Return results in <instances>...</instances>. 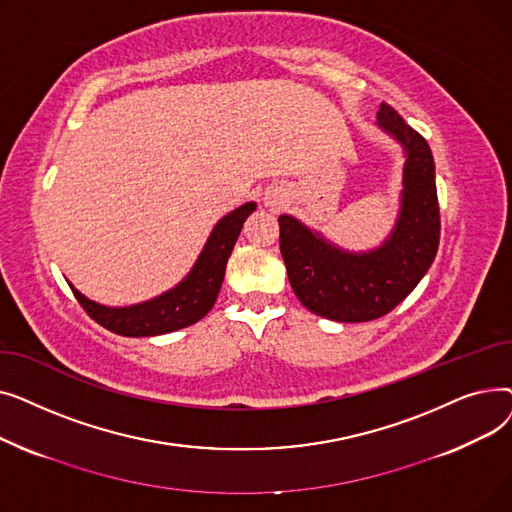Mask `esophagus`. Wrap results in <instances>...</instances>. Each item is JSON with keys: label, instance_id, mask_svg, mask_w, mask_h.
I'll return each mask as SVG.
<instances>
[{"label": "esophagus", "instance_id": "obj_1", "mask_svg": "<svg viewBox=\"0 0 512 512\" xmlns=\"http://www.w3.org/2000/svg\"><path fill=\"white\" fill-rule=\"evenodd\" d=\"M267 205H270V207H276L278 203H276V199H270V201H267Z\"/></svg>", "mask_w": 512, "mask_h": 512}]
</instances>
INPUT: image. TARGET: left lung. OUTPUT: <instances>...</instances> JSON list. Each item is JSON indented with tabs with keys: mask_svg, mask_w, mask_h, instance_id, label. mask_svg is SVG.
Here are the masks:
<instances>
[{
	"mask_svg": "<svg viewBox=\"0 0 512 512\" xmlns=\"http://www.w3.org/2000/svg\"><path fill=\"white\" fill-rule=\"evenodd\" d=\"M375 124L405 151L398 215L380 247L346 251L288 213L278 218L294 294L315 315L344 324L378 319L405 301L432 267L440 242L432 149L388 103L380 105Z\"/></svg>",
	"mask_w": 512,
	"mask_h": 512,
	"instance_id": "8db88e82",
	"label": "left lung"
}]
</instances>
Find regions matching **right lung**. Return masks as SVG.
<instances>
[{
	"instance_id": "add662e5",
	"label": "right lung",
	"mask_w": 512,
	"mask_h": 512,
	"mask_svg": "<svg viewBox=\"0 0 512 512\" xmlns=\"http://www.w3.org/2000/svg\"><path fill=\"white\" fill-rule=\"evenodd\" d=\"M257 209V203L249 201L236 207L213 226L203 251L195 265L174 288L161 292L149 301L128 307H107L91 301L83 292L70 288L78 303L97 321L99 326L120 336L143 338L176 332L203 319L215 305L218 292L224 282L226 263L236 245L242 224Z\"/></svg>"
}]
</instances>
